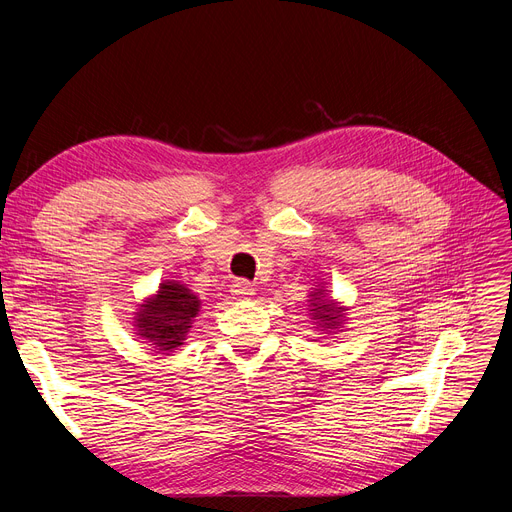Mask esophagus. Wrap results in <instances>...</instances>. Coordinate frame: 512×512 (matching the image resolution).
I'll use <instances>...</instances> for the list:
<instances>
[{
	"label": "esophagus",
	"mask_w": 512,
	"mask_h": 512,
	"mask_svg": "<svg viewBox=\"0 0 512 512\" xmlns=\"http://www.w3.org/2000/svg\"><path fill=\"white\" fill-rule=\"evenodd\" d=\"M232 294H234L236 299H251L253 294H255V288H253V284L247 282V280H236V282L232 284Z\"/></svg>",
	"instance_id": "obj_1"
}]
</instances>
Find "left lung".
Here are the masks:
<instances>
[{"instance_id": "left-lung-1", "label": "left lung", "mask_w": 512, "mask_h": 512, "mask_svg": "<svg viewBox=\"0 0 512 512\" xmlns=\"http://www.w3.org/2000/svg\"><path fill=\"white\" fill-rule=\"evenodd\" d=\"M311 301H309V315L317 324V328H321L324 332H334L342 328L344 324V315H346V307L338 305L332 297H328L326 286L311 290Z\"/></svg>"}]
</instances>
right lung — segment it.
<instances>
[{
    "label": "right lung",
    "instance_id": "right-lung-1",
    "mask_svg": "<svg viewBox=\"0 0 512 512\" xmlns=\"http://www.w3.org/2000/svg\"><path fill=\"white\" fill-rule=\"evenodd\" d=\"M199 309L201 299L191 288L176 280H164L157 292L139 305L134 334L147 340L155 353L170 355L184 344Z\"/></svg>",
    "mask_w": 512,
    "mask_h": 512
}]
</instances>
